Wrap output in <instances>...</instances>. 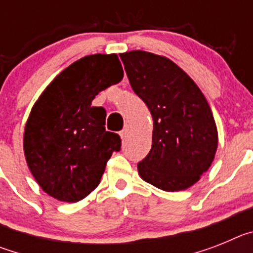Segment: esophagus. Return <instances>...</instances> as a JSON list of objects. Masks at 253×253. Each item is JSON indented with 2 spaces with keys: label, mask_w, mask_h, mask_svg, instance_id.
<instances>
[{
  "label": "esophagus",
  "mask_w": 253,
  "mask_h": 253,
  "mask_svg": "<svg viewBox=\"0 0 253 253\" xmlns=\"http://www.w3.org/2000/svg\"><path fill=\"white\" fill-rule=\"evenodd\" d=\"M128 130H129L128 126H125V128L120 131V137H122V139H125V138H126V135H128Z\"/></svg>",
  "instance_id": "34e87169"
}]
</instances>
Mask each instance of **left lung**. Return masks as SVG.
Segmentation results:
<instances>
[{"mask_svg":"<svg viewBox=\"0 0 253 253\" xmlns=\"http://www.w3.org/2000/svg\"><path fill=\"white\" fill-rule=\"evenodd\" d=\"M120 58L131 88L153 118L152 148L138 163L140 177L165 191L193 186L209 169L218 147L207 99L169 58L143 50Z\"/></svg>","mask_w":253,"mask_h":253,"instance_id":"left-lung-1","label":"left lung"}]
</instances>
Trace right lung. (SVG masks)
Instances as JSON below:
<instances>
[{"label":"right lung","mask_w":253,"mask_h":253,"mask_svg":"<svg viewBox=\"0 0 253 253\" xmlns=\"http://www.w3.org/2000/svg\"><path fill=\"white\" fill-rule=\"evenodd\" d=\"M116 54L76 60L50 82L35 102L24 134V152L42 189L60 202L76 203L100 184L122 139L105 130L106 110L92 100L123 80Z\"/></svg>","instance_id":"obj_1"}]
</instances>
